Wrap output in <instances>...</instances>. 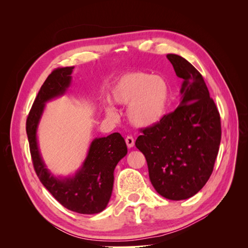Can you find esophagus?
Wrapping results in <instances>:
<instances>
[{"label": "esophagus", "instance_id": "obj_1", "mask_svg": "<svg viewBox=\"0 0 248 248\" xmlns=\"http://www.w3.org/2000/svg\"><path fill=\"white\" fill-rule=\"evenodd\" d=\"M125 141H126V145L128 148H132L134 146V140L132 137H127L125 139Z\"/></svg>", "mask_w": 248, "mask_h": 248}]
</instances>
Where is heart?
I'll use <instances>...</instances> for the list:
<instances>
[{
	"label": "heart",
	"mask_w": 248,
	"mask_h": 248,
	"mask_svg": "<svg viewBox=\"0 0 248 248\" xmlns=\"http://www.w3.org/2000/svg\"><path fill=\"white\" fill-rule=\"evenodd\" d=\"M111 98L120 106H128L127 118L139 128H148L160 122L166 116L170 91L168 81L151 73L136 71L120 78L111 89ZM104 110L115 119L117 110L107 103Z\"/></svg>",
	"instance_id": "b5f03b06"
}]
</instances>
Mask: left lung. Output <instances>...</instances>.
Here are the masks:
<instances>
[{"instance_id": "1", "label": "left lung", "mask_w": 248, "mask_h": 248, "mask_svg": "<svg viewBox=\"0 0 248 248\" xmlns=\"http://www.w3.org/2000/svg\"><path fill=\"white\" fill-rule=\"evenodd\" d=\"M183 78L178 108L142 130L136 147L145 155L149 177L163 198L180 201L197 194L211 176L218 154L219 112L202 74L181 56H167Z\"/></svg>"}]
</instances>
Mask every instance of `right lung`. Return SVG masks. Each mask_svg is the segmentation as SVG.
<instances>
[{
    "mask_svg": "<svg viewBox=\"0 0 248 248\" xmlns=\"http://www.w3.org/2000/svg\"><path fill=\"white\" fill-rule=\"evenodd\" d=\"M73 68H58L44 81L27 119V134L36 174L52 197L73 212L96 214L107 208L114 186L115 168L127 154L123 137L115 132L94 139L76 174L65 177L56 176L47 169L37 139L46 104L67 92L71 85Z\"/></svg>",
    "mask_w": 248,
    "mask_h": 248,
    "instance_id": "obj_1",
    "label": "right lung"
}]
</instances>
